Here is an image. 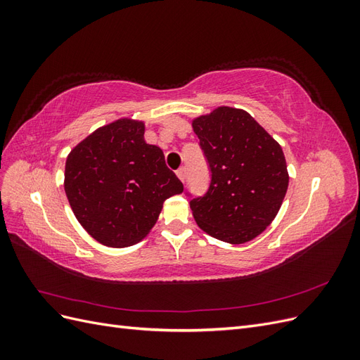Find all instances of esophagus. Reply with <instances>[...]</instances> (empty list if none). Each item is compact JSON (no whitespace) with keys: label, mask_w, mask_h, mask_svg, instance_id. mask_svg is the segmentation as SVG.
I'll return each instance as SVG.
<instances>
[{"label":"esophagus","mask_w":360,"mask_h":360,"mask_svg":"<svg viewBox=\"0 0 360 360\" xmlns=\"http://www.w3.org/2000/svg\"><path fill=\"white\" fill-rule=\"evenodd\" d=\"M177 177L184 183V180H186V168L181 167L177 169Z\"/></svg>","instance_id":"34e87169"}]
</instances>
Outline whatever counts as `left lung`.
Wrapping results in <instances>:
<instances>
[{"mask_svg": "<svg viewBox=\"0 0 360 360\" xmlns=\"http://www.w3.org/2000/svg\"><path fill=\"white\" fill-rule=\"evenodd\" d=\"M192 127L212 171L209 191L191 201L193 219L217 240H252L275 219L287 193L284 151L237 108H216L195 118Z\"/></svg>", "mask_w": 360, "mask_h": 360, "instance_id": "obj_1", "label": "left lung"}]
</instances>
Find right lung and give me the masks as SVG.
I'll use <instances>...</instances> for the list:
<instances>
[{
    "mask_svg": "<svg viewBox=\"0 0 360 360\" xmlns=\"http://www.w3.org/2000/svg\"><path fill=\"white\" fill-rule=\"evenodd\" d=\"M146 124L120 118L82 139L68 156L64 191L76 219L110 248L135 245L155 226L183 184L163 151L144 139Z\"/></svg>",
    "mask_w": 360,
    "mask_h": 360,
    "instance_id": "add662e5",
    "label": "right lung"
}]
</instances>
